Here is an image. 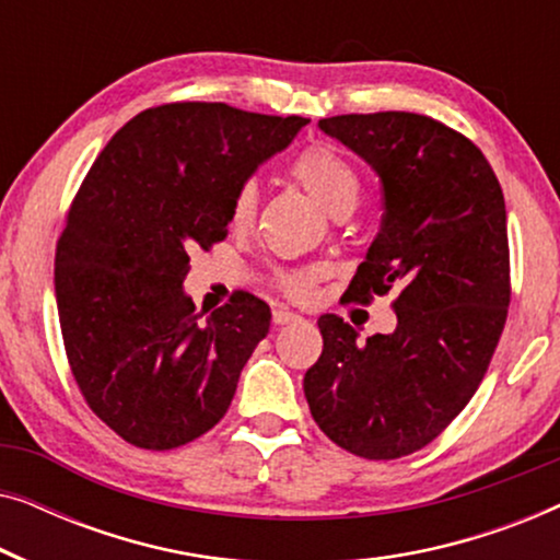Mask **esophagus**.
<instances>
[{"instance_id":"34e87169","label":"esophagus","mask_w":560,"mask_h":560,"mask_svg":"<svg viewBox=\"0 0 560 560\" xmlns=\"http://www.w3.org/2000/svg\"><path fill=\"white\" fill-rule=\"evenodd\" d=\"M301 316H298V313H293V311H288V308H275L272 311V320L278 326H285V324H293V320H298Z\"/></svg>"}]
</instances>
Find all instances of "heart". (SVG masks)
Segmentation results:
<instances>
[{
    "label": "heart",
    "instance_id": "heart-1",
    "mask_svg": "<svg viewBox=\"0 0 560 560\" xmlns=\"http://www.w3.org/2000/svg\"><path fill=\"white\" fill-rule=\"evenodd\" d=\"M290 173H293V178L301 183L313 198H316L320 209L331 213L334 219H339L343 213H351L357 209L359 196H362V178H359L357 167L351 165L347 158L339 155L334 148H326V144L305 148L301 155L293 160ZM257 203H259L257 183L244 180L242 186L236 188L234 201H232V224L236 229L249 226L257 213ZM313 275L316 272L285 275V278H282V285H285L288 293L303 295L308 293Z\"/></svg>",
    "mask_w": 560,
    "mask_h": 560
}]
</instances>
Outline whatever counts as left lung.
<instances>
[{"label": "left lung", "instance_id": "1", "mask_svg": "<svg viewBox=\"0 0 560 560\" xmlns=\"http://www.w3.org/2000/svg\"><path fill=\"white\" fill-rule=\"evenodd\" d=\"M318 127L382 183V229L347 295L397 290V326L359 343L343 318L320 316L305 400L336 446L387 462L428 446L485 377L510 305L508 211L481 150L441 121L377 112Z\"/></svg>", "mask_w": 560, "mask_h": 560}]
</instances>
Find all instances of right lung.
<instances>
[{"mask_svg": "<svg viewBox=\"0 0 560 560\" xmlns=\"http://www.w3.org/2000/svg\"><path fill=\"white\" fill-rule=\"evenodd\" d=\"M308 121L165 104L129 119L91 165L58 240V318L89 408L132 446L178 448L232 405L270 305L236 293L196 313L188 255L224 240L236 188Z\"/></svg>", "mask_w": 560, "mask_h": 560, "instance_id": "1", "label": "right lung"}]
</instances>
